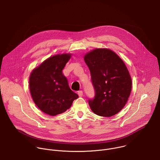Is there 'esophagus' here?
I'll return each mask as SVG.
<instances>
[{"label":"esophagus","instance_id":"34e87169","mask_svg":"<svg viewBox=\"0 0 160 160\" xmlns=\"http://www.w3.org/2000/svg\"><path fill=\"white\" fill-rule=\"evenodd\" d=\"M83 91L82 90H79L78 92V96H80V97H82L83 96Z\"/></svg>","mask_w":160,"mask_h":160}]
</instances>
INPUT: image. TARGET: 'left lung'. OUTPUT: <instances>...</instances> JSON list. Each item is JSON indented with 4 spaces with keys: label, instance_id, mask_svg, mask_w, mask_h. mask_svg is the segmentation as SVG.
Here are the masks:
<instances>
[{
    "label": "left lung",
    "instance_id": "1",
    "mask_svg": "<svg viewBox=\"0 0 160 160\" xmlns=\"http://www.w3.org/2000/svg\"><path fill=\"white\" fill-rule=\"evenodd\" d=\"M84 60L89 68L95 96L88 104L96 115L109 117L120 111L130 94L132 80L123 61L107 49L87 54Z\"/></svg>",
    "mask_w": 160,
    "mask_h": 160
}]
</instances>
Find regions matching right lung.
<instances>
[{"label": "right lung", "mask_w": 160, "mask_h": 160, "mask_svg": "<svg viewBox=\"0 0 160 160\" xmlns=\"http://www.w3.org/2000/svg\"><path fill=\"white\" fill-rule=\"evenodd\" d=\"M70 58L69 54L49 58L31 73L30 90L33 100L42 111L51 116L64 112L78 98L62 73Z\"/></svg>", "instance_id": "obj_1"}]
</instances>
